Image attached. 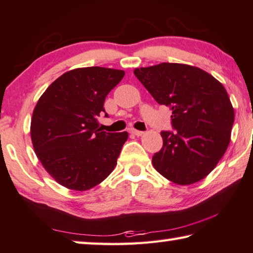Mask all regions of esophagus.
<instances>
[{
	"mask_svg": "<svg viewBox=\"0 0 253 253\" xmlns=\"http://www.w3.org/2000/svg\"><path fill=\"white\" fill-rule=\"evenodd\" d=\"M130 132H131L132 135H135V136H137V137H139V136H143V135H144V131L136 130V129H131V130H130Z\"/></svg>",
	"mask_w": 253,
	"mask_h": 253,
	"instance_id": "esophagus-1",
	"label": "esophagus"
}]
</instances>
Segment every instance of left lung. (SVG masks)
Instances as JSON below:
<instances>
[{"instance_id":"1","label":"left lung","mask_w":253,"mask_h":253,"mask_svg":"<svg viewBox=\"0 0 253 253\" xmlns=\"http://www.w3.org/2000/svg\"><path fill=\"white\" fill-rule=\"evenodd\" d=\"M134 74L158 104L172 110L175 132L162 131L153 166L169 181L190 185L212 172L231 139L234 109L212 75L184 63L136 68Z\"/></svg>"}]
</instances>
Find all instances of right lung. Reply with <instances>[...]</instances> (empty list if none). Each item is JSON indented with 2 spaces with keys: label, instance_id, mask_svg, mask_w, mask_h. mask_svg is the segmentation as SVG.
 <instances>
[{
  "label": "right lung",
  "instance_id": "add662e5",
  "mask_svg": "<svg viewBox=\"0 0 253 253\" xmlns=\"http://www.w3.org/2000/svg\"><path fill=\"white\" fill-rule=\"evenodd\" d=\"M124 76V70L111 68H77L55 79L38 100L30 127L32 145L60 185L87 191L114 170L128 132L102 131L98 116Z\"/></svg>",
  "mask_w": 253,
  "mask_h": 253
}]
</instances>
